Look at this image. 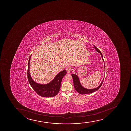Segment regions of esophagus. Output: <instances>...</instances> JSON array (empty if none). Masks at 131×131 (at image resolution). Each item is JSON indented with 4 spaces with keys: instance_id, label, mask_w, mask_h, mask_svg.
<instances>
[{
    "instance_id": "obj_1",
    "label": "esophagus",
    "mask_w": 131,
    "mask_h": 131,
    "mask_svg": "<svg viewBox=\"0 0 131 131\" xmlns=\"http://www.w3.org/2000/svg\"><path fill=\"white\" fill-rule=\"evenodd\" d=\"M66 71H67V72L68 73H69L71 72V71H72V69H71V68H70V67H68V68H66Z\"/></svg>"
}]
</instances>
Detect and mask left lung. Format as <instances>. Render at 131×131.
<instances>
[{
	"label": "left lung",
	"instance_id": "obj_1",
	"mask_svg": "<svg viewBox=\"0 0 131 131\" xmlns=\"http://www.w3.org/2000/svg\"><path fill=\"white\" fill-rule=\"evenodd\" d=\"M93 46H94V48H95L96 51L101 54L102 58V60H103L104 63L103 55L101 52V51L95 46H94V45H93ZM104 67H105V64H104ZM71 75H72V79H73V82L74 86L75 89L77 92H78L80 94H89V93H92L95 92L96 90H97L98 89H100V88L101 87V86L103 83V81L102 82V83H101V84L100 85V86H98L97 87H96V88H94V89H86V88H85L84 87H83L81 85V84H80L78 77L77 75H75L74 74H72Z\"/></svg>",
	"mask_w": 131,
	"mask_h": 131
}]
</instances>
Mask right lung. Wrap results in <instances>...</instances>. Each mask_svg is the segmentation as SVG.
I'll use <instances>...</instances> for the list:
<instances>
[{
    "label": "right lung",
    "mask_w": 131,
    "mask_h": 131,
    "mask_svg": "<svg viewBox=\"0 0 131 131\" xmlns=\"http://www.w3.org/2000/svg\"><path fill=\"white\" fill-rule=\"evenodd\" d=\"M29 59L27 69V79L32 88L40 96L44 97H49L55 96L59 93L61 84L63 77L66 74V70L59 72L52 81L47 84H40L35 82L30 77L29 72V64L30 57Z\"/></svg>",
    "instance_id": "obj_1"
}]
</instances>
